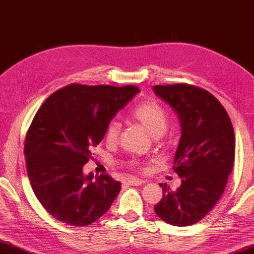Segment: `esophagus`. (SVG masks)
<instances>
[{"instance_id": "1", "label": "esophagus", "mask_w": 254, "mask_h": 254, "mask_svg": "<svg viewBox=\"0 0 254 254\" xmlns=\"http://www.w3.org/2000/svg\"><path fill=\"white\" fill-rule=\"evenodd\" d=\"M127 184L131 185V186H140V185L143 184V180L139 179V178H134V177H130L127 179Z\"/></svg>"}]
</instances>
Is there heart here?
I'll use <instances>...</instances> for the list:
<instances>
[{
  "mask_svg": "<svg viewBox=\"0 0 254 254\" xmlns=\"http://www.w3.org/2000/svg\"><path fill=\"white\" fill-rule=\"evenodd\" d=\"M132 119L146 128L156 140H161L168 127L169 116L165 108L156 101H143L131 113ZM121 124L116 120L111 121L105 130V140L115 143L119 138Z\"/></svg>",
  "mask_w": 254,
  "mask_h": 254,
  "instance_id": "heart-1",
  "label": "heart"
}]
</instances>
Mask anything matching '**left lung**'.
<instances>
[{
	"label": "left lung",
	"mask_w": 254,
	"mask_h": 254,
	"mask_svg": "<svg viewBox=\"0 0 254 254\" xmlns=\"http://www.w3.org/2000/svg\"><path fill=\"white\" fill-rule=\"evenodd\" d=\"M155 93L177 112L181 137L173 170L181 186L154 206L162 220L172 226H190L213 209L224 192L235 157V134L228 113L217 98L198 86L155 85Z\"/></svg>",
	"instance_id": "obj_1"
}]
</instances>
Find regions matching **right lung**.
<instances>
[{"label": "right lung", "instance_id": "1", "mask_svg": "<svg viewBox=\"0 0 254 254\" xmlns=\"http://www.w3.org/2000/svg\"><path fill=\"white\" fill-rule=\"evenodd\" d=\"M140 90L134 85L69 84L51 94L34 116L24 154L34 194L64 224H93L109 210L121 183L83 176L107 124Z\"/></svg>", "mask_w": 254, "mask_h": 254}]
</instances>
